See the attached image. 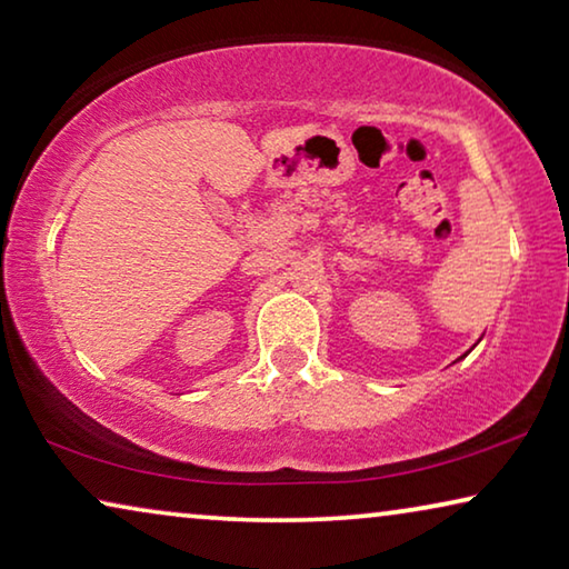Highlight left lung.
<instances>
[{
    "label": "left lung",
    "instance_id": "8db88e82",
    "mask_svg": "<svg viewBox=\"0 0 569 569\" xmlns=\"http://www.w3.org/2000/svg\"><path fill=\"white\" fill-rule=\"evenodd\" d=\"M468 352H470V350H468ZM468 352H465V355H468ZM465 355H462V358H465Z\"/></svg>",
    "mask_w": 569,
    "mask_h": 569
}]
</instances>
